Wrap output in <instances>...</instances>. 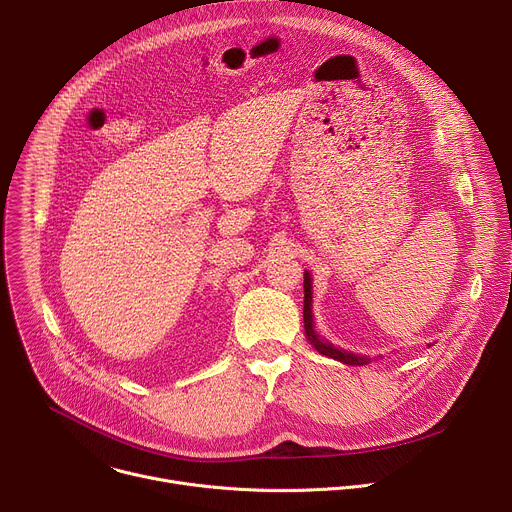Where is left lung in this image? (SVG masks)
<instances>
[{
  "label": "left lung",
  "mask_w": 512,
  "mask_h": 512,
  "mask_svg": "<svg viewBox=\"0 0 512 512\" xmlns=\"http://www.w3.org/2000/svg\"><path fill=\"white\" fill-rule=\"evenodd\" d=\"M304 326H306V334L310 344L324 356H330L334 360H340L344 364H352V367H362V364H367L369 358L367 356H356L352 352L340 350L334 344L322 340L316 332H314V320H312V277L306 271L304 273Z\"/></svg>",
  "instance_id": "8db88e82"
}]
</instances>
